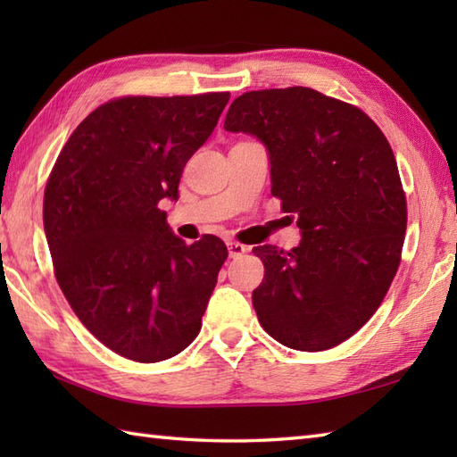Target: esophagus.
Here are the masks:
<instances>
[{"label":"esophagus","mask_w":457,"mask_h":457,"mask_svg":"<svg viewBox=\"0 0 457 457\" xmlns=\"http://www.w3.org/2000/svg\"><path fill=\"white\" fill-rule=\"evenodd\" d=\"M245 251H247V247L244 244H237V241H228V253L231 259L244 255Z\"/></svg>","instance_id":"obj_1"}]
</instances>
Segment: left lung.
Returning <instances> with one entry per match:
<instances>
[{
    "mask_svg": "<svg viewBox=\"0 0 457 457\" xmlns=\"http://www.w3.org/2000/svg\"><path fill=\"white\" fill-rule=\"evenodd\" d=\"M223 129L265 145L270 192L303 234L288 253L253 249L265 265L253 290L261 326L298 352L345 342L401 263L406 200L389 141L361 110L303 86L239 96Z\"/></svg>",
    "mask_w": 457,
    "mask_h": 457,
    "instance_id": "obj_1",
    "label": "left lung"
}]
</instances>
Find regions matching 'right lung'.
I'll list each match as a JSON object with an SVG mask.
<instances>
[{
	"label": "right lung",
	"instance_id": "add662e5",
	"mask_svg": "<svg viewBox=\"0 0 457 457\" xmlns=\"http://www.w3.org/2000/svg\"><path fill=\"white\" fill-rule=\"evenodd\" d=\"M228 92L100 105L74 129L45 188L56 280L80 322L139 363L187 349L202 328L228 249L187 245L161 202L179 200L184 164L208 141Z\"/></svg>",
	"mask_w": 457,
	"mask_h": 457
}]
</instances>
